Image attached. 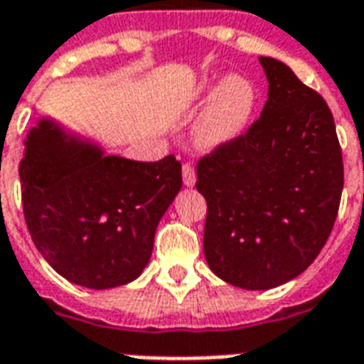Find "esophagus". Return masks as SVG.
I'll return each instance as SVG.
<instances>
[{
	"label": "esophagus",
	"instance_id": "obj_1",
	"mask_svg": "<svg viewBox=\"0 0 364 364\" xmlns=\"http://www.w3.org/2000/svg\"><path fill=\"white\" fill-rule=\"evenodd\" d=\"M182 180H184V184L188 188L196 184V168H193L191 163H186L184 167H182Z\"/></svg>",
	"mask_w": 364,
	"mask_h": 364
}]
</instances>
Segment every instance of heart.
I'll return each instance as SVG.
<instances>
[{
	"instance_id": "1",
	"label": "heart",
	"mask_w": 364,
	"mask_h": 364,
	"mask_svg": "<svg viewBox=\"0 0 364 364\" xmlns=\"http://www.w3.org/2000/svg\"><path fill=\"white\" fill-rule=\"evenodd\" d=\"M197 100L208 102L197 121L193 140L203 151L226 148L243 136L258 102L255 83L241 75L205 80L197 89Z\"/></svg>"
}]
</instances>
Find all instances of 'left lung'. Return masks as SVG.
Returning <instances> with one entry per match:
<instances>
[{"instance_id":"1","label":"left lung","mask_w":364,"mask_h":364,"mask_svg":"<svg viewBox=\"0 0 364 364\" xmlns=\"http://www.w3.org/2000/svg\"><path fill=\"white\" fill-rule=\"evenodd\" d=\"M267 100L243 136L197 163L208 267L267 290L306 272L336 222L342 150L331 108L287 64L260 56Z\"/></svg>"}]
</instances>
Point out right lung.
I'll return each instance as SVG.
<instances>
[{"label":"right lung","mask_w":364,"mask_h":364,"mask_svg":"<svg viewBox=\"0 0 364 364\" xmlns=\"http://www.w3.org/2000/svg\"><path fill=\"white\" fill-rule=\"evenodd\" d=\"M22 207L36 249L70 283L104 290L150 262L157 224L182 188L174 156L142 163L41 119L26 136Z\"/></svg>","instance_id":"obj_1"}]
</instances>
